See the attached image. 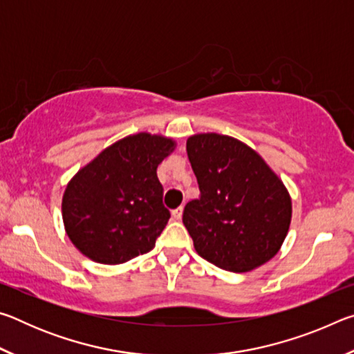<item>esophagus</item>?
Listing matches in <instances>:
<instances>
[{
    "label": "esophagus",
    "mask_w": 354,
    "mask_h": 354,
    "mask_svg": "<svg viewBox=\"0 0 354 354\" xmlns=\"http://www.w3.org/2000/svg\"><path fill=\"white\" fill-rule=\"evenodd\" d=\"M171 217L175 220H181L183 217V206H179L178 209H175V211H171Z\"/></svg>",
    "instance_id": "esophagus-1"
}]
</instances>
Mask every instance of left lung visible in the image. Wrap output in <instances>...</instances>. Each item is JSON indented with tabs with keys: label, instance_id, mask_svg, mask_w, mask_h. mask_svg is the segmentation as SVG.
<instances>
[{
	"label": "left lung",
	"instance_id": "left-lung-1",
	"mask_svg": "<svg viewBox=\"0 0 354 354\" xmlns=\"http://www.w3.org/2000/svg\"><path fill=\"white\" fill-rule=\"evenodd\" d=\"M187 156L200 198L185 205L183 223L196 253L230 272H250L270 261L292 218L283 181L254 149L230 136H192Z\"/></svg>",
	"mask_w": 354,
	"mask_h": 354
}]
</instances>
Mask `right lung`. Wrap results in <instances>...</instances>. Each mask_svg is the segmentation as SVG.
I'll use <instances>...</instances> for the list:
<instances>
[{"instance_id": "add662e5", "label": "right lung", "mask_w": 354, "mask_h": 354, "mask_svg": "<svg viewBox=\"0 0 354 354\" xmlns=\"http://www.w3.org/2000/svg\"><path fill=\"white\" fill-rule=\"evenodd\" d=\"M173 149L171 139L139 133L76 173L65 189L62 218L82 254L115 266L153 250L170 218L156 170Z\"/></svg>"}]
</instances>
